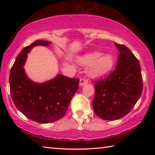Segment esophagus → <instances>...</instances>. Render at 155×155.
I'll return each instance as SVG.
<instances>
[{
	"label": "esophagus",
	"instance_id": "34e87169",
	"mask_svg": "<svg viewBox=\"0 0 155 155\" xmlns=\"http://www.w3.org/2000/svg\"><path fill=\"white\" fill-rule=\"evenodd\" d=\"M88 81L86 78H81L80 79V86H84L86 84H87Z\"/></svg>",
	"mask_w": 155,
	"mask_h": 155
}]
</instances>
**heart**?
I'll list each match as a JSON object with an SVG mask.
<instances>
[{"instance_id":"1","label":"heart","mask_w":155,"mask_h":155,"mask_svg":"<svg viewBox=\"0 0 155 155\" xmlns=\"http://www.w3.org/2000/svg\"><path fill=\"white\" fill-rule=\"evenodd\" d=\"M77 61L84 65L91 64L87 69L88 74L90 77H97L111 71L115 64V59L111 54H102L101 52L94 51L78 57Z\"/></svg>"}]
</instances>
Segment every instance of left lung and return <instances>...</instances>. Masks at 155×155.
<instances>
[{"mask_svg":"<svg viewBox=\"0 0 155 155\" xmlns=\"http://www.w3.org/2000/svg\"><path fill=\"white\" fill-rule=\"evenodd\" d=\"M120 55L116 68L108 77L94 82V112L101 119L114 120L129 113L143 90L140 64L123 44L114 43Z\"/></svg>","mask_w":155,"mask_h":155,"instance_id":"8db88e82","label":"left lung"}]
</instances>
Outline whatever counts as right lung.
<instances>
[{
	"label": "right lung",
	"instance_id": "right-lung-1",
	"mask_svg": "<svg viewBox=\"0 0 155 155\" xmlns=\"http://www.w3.org/2000/svg\"><path fill=\"white\" fill-rule=\"evenodd\" d=\"M51 42L37 40L22 50L10 71V93L15 106L30 120L41 124L55 122L64 116L70 101L78 89L79 79L57 74L43 83L27 77L23 66L28 53L36 46Z\"/></svg>",
	"mask_w": 155,
	"mask_h": 155
}]
</instances>
